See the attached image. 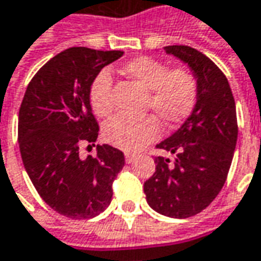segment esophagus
<instances>
[{"label":"esophagus","mask_w":261,"mask_h":261,"mask_svg":"<svg viewBox=\"0 0 261 261\" xmlns=\"http://www.w3.org/2000/svg\"><path fill=\"white\" fill-rule=\"evenodd\" d=\"M135 158H136V156H135L134 153H126V155H125V159H126L127 164H132L135 161Z\"/></svg>","instance_id":"34e87169"}]
</instances>
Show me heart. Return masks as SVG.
<instances>
[{"label":"heart","mask_w":261,"mask_h":261,"mask_svg":"<svg viewBox=\"0 0 261 261\" xmlns=\"http://www.w3.org/2000/svg\"><path fill=\"white\" fill-rule=\"evenodd\" d=\"M120 73L148 92L146 109L152 110L168 129L185 122L197 106L200 85L190 67L169 69L167 63L143 56L125 63ZM112 86L113 80L108 70H102L90 85L89 103L100 118L109 116L115 109ZM154 117L119 115L106 123L103 129L105 139L125 152L141 151L161 136V125Z\"/></svg>","instance_id":"b5f03b06"}]
</instances>
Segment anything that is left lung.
Segmentation results:
<instances>
[{
    "label": "left lung",
    "instance_id": "8db88e82",
    "mask_svg": "<svg viewBox=\"0 0 261 261\" xmlns=\"http://www.w3.org/2000/svg\"><path fill=\"white\" fill-rule=\"evenodd\" d=\"M198 79V102L172 136L156 145L175 153L174 162L155 156V172L143 184L149 207L162 216L188 218L214 201L231 167L239 125L225 74L205 54L188 45H169Z\"/></svg>",
    "mask_w": 261,
    "mask_h": 261
}]
</instances>
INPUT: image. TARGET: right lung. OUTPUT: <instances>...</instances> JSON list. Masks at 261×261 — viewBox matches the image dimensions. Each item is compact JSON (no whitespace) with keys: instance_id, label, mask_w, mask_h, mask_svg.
Returning a JSON list of instances; mask_svg holds the SVG:
<instances>
[{"instance_id":"obj_1","label":"right lung","mask_w":261,"mask_h":261,"mask_svg":"<svg viewBox=\"0 0 261 261\" xmlns=\"http://www.w3.org/2000/svg\"><path fill=\"white\" fill-rule=\"evenodd\" d=\"M123 51L71 47L45 63L27 86L18 112L21 158L40 197L59 214L86 220L103 213L112 201V185L125 155L110 145L83 159L92 149L99 123L89 90L99 71Z\"/></svg>"}]
</instances>
